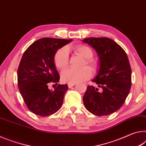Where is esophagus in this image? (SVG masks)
Returning <instances> with one entry per match:
<instances>
[{
  "instance_id": "34e87169",
  "label": "esophagus",
  "mask_w": 146,
  "mask_h": 146,
  "mask_svg": "<svg viewBox=\"0 0 146 146\" xmlns=\"http://www.w3.org/2000/svg\"><path fill=\"white\" fill-rule=\"evenodd\" d=\"M76 84H70V83H68V87H69V88H71V87H74V86Z\"/></svg>"
}]
</instances>
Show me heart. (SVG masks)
I'll return each instance as SVG.
<instances>
[{
    "mask_svg": "<svg viewBox=\"0 0 146 146\" xmlns=\"http://www.w3.org/2000/svg\"><path fill=\"white\" fill-rule=\"evenodd\" d=\"M68 48H61L55 54L54 61L55 66L59 70H63L68 65ZM76 54L85 59V63L92 70L97 68V63L94 60L90 59L93 57V52L90 47L86 45L80 44L76 46L74 49ZM91 70L88 67H84L81 70H74L69 68L62 72L61 74V81L64 83L76 84L82 83L89 80L91 77Z\"/></svg>",
    "mask_w": 146,
    "mask_h": 146,
    "instance_id": "heart-1",
    "label": "heart"
}]
</instances>
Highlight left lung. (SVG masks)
Returning a JSON list of instances; mask_svg holds the SVG:
<instances>
[{"mask_svg": "<svg viewBox=\"0 0 146 146\" xmlns=\"http://www.w3.org/2000/svg\"><path fill=\"white\" fill-rule=\"evenodd\" d=\"M83 42L90 45L99 56L100 68L92 80L101 87L87 86L83 104L90 113L107 116L123 106L130 91L131 68L125 52L115 41L107 37H89Z\"/></svg>", "mask_w": 146, "mask_h": 146, "instance_id": "obj_1", "label": "left lung"}]
</instances>
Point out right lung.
Segmentation results:
<instances>
[{"label":"right lung","mask_w":146,"mask_h":146,"mask_svg":"<svg viewBox=\"0 0 146 146\" xmlns=\"http://www.w3.org/2000/svg\"><path fill=\"white\" fill-rule=\"evenodd\" d=\"M72 40L42 38L31 44L23 55L17 70L19 89L28 109L35 114L50 116L63 105L68 85H58L54 90H50L48 85L60 79L54 64L55 54Z\"/></svg>","instance_id":"right-lung-1"}]
</instances>
